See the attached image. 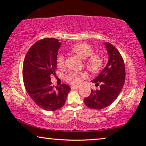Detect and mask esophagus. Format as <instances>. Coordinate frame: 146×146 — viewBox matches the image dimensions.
Listing matches in <instances>:
<instances>
[{"mask_svg": "<svg viewBox=\"0 0 146 146\" xmlns=\"http://www.w3.org/2000/svg\"><path fill=\"white\" fill-rule=\"evenodd\" d=\"M78 88L79 87H78V86H71V89L72 90H77Z\"/></svg>", "mask_w": 146, "mask_h": 146, "instance_id": "34e87169", "label": "esophagus"}]
</instances>
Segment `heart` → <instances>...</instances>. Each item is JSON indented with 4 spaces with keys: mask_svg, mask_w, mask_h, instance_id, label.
<instances>
[{
    "mask_svg": "<svg viewBox=\"0 0 146 146\" xmlns=\"http://www.w3.org/2000/svg\"><path fill=\"white\" fill-rule=\"evenodd\" d=\"M71 52L76 54L79 57L85 60L84 65L86 69L92 73H96L102 68L104 64V58L101 53L94 52V48L90 44L80 42L74 45L70 49ZM58 67L62 68L64 65V56L62 54H58L56 59ZM86 77L84 73L70 72L66 76V80L69 84L78 86L82 82L83 78Z\"/></svg>",
    "mask_w": 146,
    "mask_h": 146,
    "instance_id": "1",
    "label": "heart"
}]
</instances>
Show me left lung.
Instances as JSON below:
<instances>
[{"instance_id":"left-lung-1","label":"left lung","mask_w":146,"mask_h":146,"mask_svg":"<svg viewBox=\"0 0 146 146\" xmlns=\"http://www.w3.org/2000/svg\"><path fill=\"white\" fill-rule=\"evenodd\" d=\"M109 55L108 62L99 75L92 80L99 90L94 91L84 98L86 106L93 110H102L117 99L125 78L124 62L118 49L110 42H104Z\"/></svg>"}]
</instances>
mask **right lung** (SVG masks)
<instances>
[{
  "instance_id": "obj_1",
  "label": "right lung",
  "mask_w": 146,
  "mask_h": 146,
  "mask_svg": "<svg viewBox=\"0 0 146 146\" xmlns=\"http://www.w3.org/2000/svg\"><path fill=\"white\" fill-rule=\"evenodd\" d=\"M61 42L46 38L36 42L29 49L23 68L27 93L35 103L46 111L59 110L66 102L71 90L68 85L52 86L51 76L55 75L56 59Z\"/></svg>"
}]
</instances>
